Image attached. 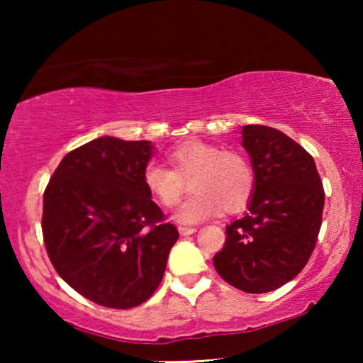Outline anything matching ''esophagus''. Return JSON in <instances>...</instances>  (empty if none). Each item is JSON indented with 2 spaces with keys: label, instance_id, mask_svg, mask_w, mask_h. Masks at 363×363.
<instances>
[{
  "label": "esophagus",
  "instance_id": "esophagus-1",
  "mask_svg": "<svg viewBox=\"0 0 363 363\" xmlns=\"http://www.w3.org/2000/svg\"><path fill=\"white\" fill-rule=\"evenodd\" d=\"M196 231V228H191V226H178V233H180L182 236H188V235H193V233Z\"/></svg>",
  "mask_w": 363,
  "mask_h": 363
}]
</instances>
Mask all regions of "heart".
Returning <instances> with one entry per match:
<instances>
[{
	"label": "heart",
	"instance_id": "heart-1",
	"mask_svg": "<svg viewBox=\"0 0 363 363\" xmlns=\"http://www.w3.org/2000/svg\"><path fill=\"white\" fill-rule=\"evenodd\" d=\"M167 168L150 163L143 170V186L157 203L173 208L190 180L195 191L178 208L175 220L185 225L206 220L225 208L235 213L246 206L255 190V172L241 153L220 150L200 140L183 142L168 152Z\"/></svg>",
	"mask_w": 363,
	"mask_h": 363
}]
</instances>
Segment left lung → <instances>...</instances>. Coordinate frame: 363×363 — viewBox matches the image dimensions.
<instances>
[{"label": "left lung", "instance_id": "8db88e82", "mask_svg": "<svg viewBox=\"0 0 363 363\" xmlns=\"http://www.w3.org/2000/svg\"><path fill=\"white\" fill-rule=\"evenodd\" d=\"M255 190L241 220L226 226V241L213 257L218 274L236 289L262 294L294 279L315 247L324 186L314 158L281 130L242 127Z\"/></svg>", "mask_w": 363, "mask_h": 363}]
</instances>
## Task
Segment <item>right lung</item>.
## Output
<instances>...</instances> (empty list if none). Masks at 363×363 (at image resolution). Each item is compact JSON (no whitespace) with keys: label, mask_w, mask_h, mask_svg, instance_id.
<instances>
[{"label":"right lung","mask_w":363,"mask_h":363,"mask_svg":"<svg viewBox=\"0 0 363 363\" xmlns=\"http://www.w3.org/2000/svg\"><path fill=\"white\" fill-rule=\"evenodd\" d=\"M148 140L101 137L69 152L43 198V236L57 274L86 299L130 309L160 286L178 231L143 186Z\"/></svg>","instance_id":"obj_1"}]
</instances>
